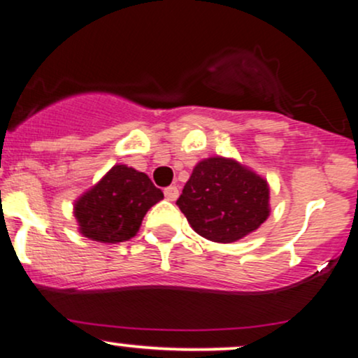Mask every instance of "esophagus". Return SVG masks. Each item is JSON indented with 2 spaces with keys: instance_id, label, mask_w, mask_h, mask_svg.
Returning <instances> with one entry per match:
<instances>
[{
  "instance_id": "obj_1",
  "label": "esophagus",
  "mask_w": 358,
  "mask_h": 358,
  "mask_svg": "<svg viewBox=\"0 0 358 358\" xmlns=\"http://www.w3.org/2000/svg\"><path fill=\"white\" fill-rule=\"evenodd\" d=\"M164 196L167 197V201H176V199H178V196H179V189L176 186L166 187L164 189Z\"/></svg>"
}]
</instances>
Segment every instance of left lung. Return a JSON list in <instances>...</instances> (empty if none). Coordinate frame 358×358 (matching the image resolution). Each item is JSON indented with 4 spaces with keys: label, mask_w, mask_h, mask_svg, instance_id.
Returning <instances> with one entry per match:
<instances>
[{
    "label": "left lung",
    "mask_w": 358,
    "mask_h": 358,
    "mask_svg": "<svg viewBox=\"0 0 358 358\" xmlns=\"http://www.w3.org/2000/svg\"><path fill=\"white\" fill-rule=\"evenodd\" d=\"M176 204L199 236L229 244L268 217V186L232 159L209 157L194 167Z\"/></svg>",
    "instance_id": "8db88e82"
}]
</instances>
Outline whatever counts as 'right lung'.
<instances>
[{"mask_svg": "<svg viewBox=\"0 0 358 358\" xmlns=\"http://www.w3.org/2000/svg\"><path fill=\"white\" fill-rule=\"evenodd\" d=\"M164 194L132 167L114 166L74 204L79 231L96 242H124L139 231L145 213Z\"/></svg>", "mask_w": 358, "mask_h": 358, "instance_id": "1", "label": "right lung"}]
</instances>
